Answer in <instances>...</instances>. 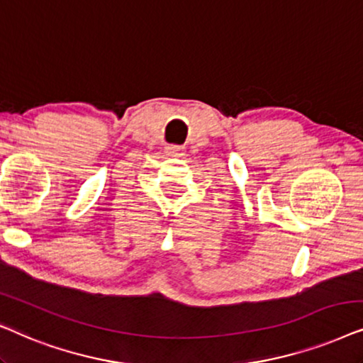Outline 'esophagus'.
<instances>
[{
  "label": "esophagus",
  "mask_w": 363,
  "mask_h": 363,
  "mask_svg": "<svg viewBox=\"0 0 363 363\" xmlns=\"http://www.w3.org/2000/svg\"><path fill=\"white\" fill-rule=\"evenodd\" d=\"M186 149L182 146H174V144H171V146L166 147V152L169 154V156H182L184 154Z\"/></svg>",
  "instance_id": "esophagus-1"
}]
</instances>
